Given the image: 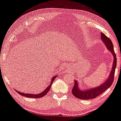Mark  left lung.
Returning a JSON list of instances; mask_svg holds the SVG:
<instances>
[{
  "mask_svg": "<svg viewBox=\"0 0 121 121\" xmlns=\"http://www.w3.org/2000/svg\"><path fill=\"white\" fill-rule=\"evenodd\" d=\"M101 38L107 49L110 51V52L113 56V62L112 68H111V71L109 73L108 77L102 84L97 87H95L94 88H91L90 89L88 88H87L86 90L80 89L78 82L77 80H75L74 81L75 84H74L73 88L72 89V92L73 96L77 99H85V100L95 99L98 96L100 95L101 93L105 91L109 87H111L113 82L115 69L117 66V58L115 51H114L113 44L111 40L104 34H101Z\"/></svg>",
  "mask_w": 121,
  "mask_h": 121,
  "instance_id": "obj_1",
  "label": "left lung"
}]
</instances>
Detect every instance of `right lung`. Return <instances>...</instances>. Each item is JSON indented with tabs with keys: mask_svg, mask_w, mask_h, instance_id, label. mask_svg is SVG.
<instances>
[{
	"mask_svg": "<svg viewBox=\"0 0 121 121\" xmlns=\"http://www.w3.org/2000/svg\"><path fill=\"white\" fill-rule=\"evenodd\" d=\"M56 76H57V75L55 76L52 77V78H51V83H50V84L49 85V86H48V87L46 88V89L44 90V91H43L41 93H38V94H31V93H22V92H19V91H17V92L19 93V94H20V95H22V96H24V97H26L35 98V99H38V98L43 97V96H44L45 95H46V93H48V92L49 91V90H50V88H51V85H52V84L53 81H54L55 78H56Z\"/></svg>",
	"mask_w": 121,
	"mask_h": 121,
	"instance_id": "obj_1",
	"label": "right lung"
}]
</instances>
